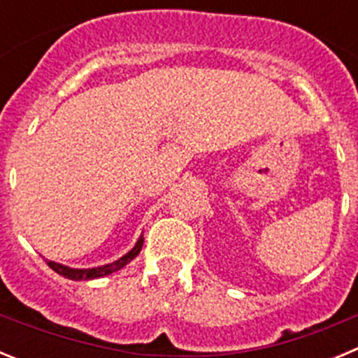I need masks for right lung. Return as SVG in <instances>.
Instances as JSON below:
<instances>
[{"instance_id": "obj_1", "label": "right lung", "mask_w": 358, "mask_h": 358, "mask_svg": "<svg viewBox=\"0 0 358 358\" xmlns=\"http://www.w3.org/2000/svg\"><path fill=\"white\" fill-rule=\"evenodd\" d=\"M141 248H143V235L138 238L134 248L127 252V255H123L122 258H118L116 262L113 264H107V265H100V267H91V268H73L68 267V265H62V264H57V262L52 260H46V264L50 265V268H53L57 274H61V276L68 278V280L73 281H80V280H96V278H103L107 274H113L120 268H123L129 262H132L136 256L140 255Z\"/></svg>"}]
</instances>
